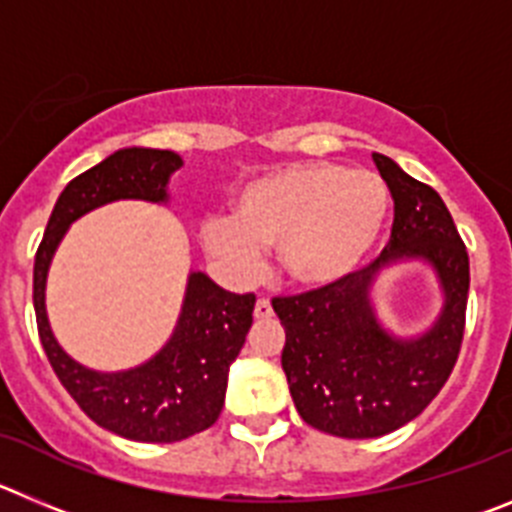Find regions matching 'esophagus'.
<instances>
[{
    "instance_id": "obj_1",
    "label": "esophagus",
    "mask_w": 512,
    "mask_h": 512,
    "mask_svg": "<svg viewBox=\"0 0 512 512\" xmlns=\"http://www.w3.org/2000/svg\"><path fill=\"white\" fill-rule=\"evenodd\" d=\"M271 315H274V310H271V302L266 300V297H259V300H256V307H253V318L269 320Z\"/></svg>"
}]
</instances>
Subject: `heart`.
<instances>
[{
    "instance_id": "heart-1",
    "label": "heart",
    "mask_w": 512,
    "mask_h": 512,
    "mask_svg": "<svg viewBox=\"0 0 512 512\" xmlns=\"http://www.w3.org/2000/svg\"><path fill=\"white\" fill-rule=\"evenodd\" d=\"M390 215V189L343 164H297L251 182L233 200V217L202 228L210 256L251 269L259 251H277L287 282L323 289L343 282L377 246Z\"/></svg>"
}]
</instances>
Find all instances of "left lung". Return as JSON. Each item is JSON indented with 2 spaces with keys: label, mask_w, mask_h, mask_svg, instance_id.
I'll use <instances>...</instances> for the list:
<instances>
[{
  "label": "left lung",
  "mask_w": 512,
  "mask_h": 512,
  "mask_svg": "<svg viewBox=\"0 0 512 512\" xmlns=\"http://www.w3.org/2000/svg\"><path fill=\"white\" fill-rule=\"evenodd\" d=\"M395 200L390 243L333 287L274 297L287 333L282 369L307 425L338 438H377L418 418L454 372L464 341L469 253L438 192L374 153ZM431 260L447 292L439 323L418 342L378 328L368 305L376 271L397 258Z\"/></svg>",
  "instance_id": "obj_1"
}]
</instances>
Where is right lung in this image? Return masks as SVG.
Returning a JSON list of instances; mask_svg holds the SVG:
<instances>
[{"instance_id": "1", "label": "right lung", "mask_w": 512, "mask_h": 512, "mask_svg": "<svg viewBox=\"0 0 512 512\" xmlns=\"http://www.w3.org/2000/svg\"><path fill=\"white\" fill-rule=\"evenodd\" d=\"M182 158L156 148H125L66 184L35 253L33 305L38 336L53 372L97 425L130 441L174 443L202 433L225 402L228 369L253 323L256 295H233L194 271L182 318L164 351L120 374H99L63 354L45 318V274L76 217L112 200H166V182Z\"/></svg>"}]
</instances>
